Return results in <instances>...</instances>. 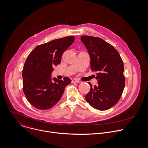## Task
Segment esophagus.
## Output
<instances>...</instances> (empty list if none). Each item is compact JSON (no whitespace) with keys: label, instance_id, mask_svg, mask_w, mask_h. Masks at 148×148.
Wrapping results in <instances>:
<instances>
[{"label":"esophagus","instance_id":"34e87169","mask_svg":"<svg viewBox=\"0 0 148 148\" xmlns=\"http://www.w3.org/2000/svg\"><path fill=\"white\" fill-rule=\"evenodd\" d=\"M72 82H73V83H79L80 81H79L78 79H76V78H74V79L72 80Z\"/></svg>","mask_w":148,"mask_h":148}]
</instances>
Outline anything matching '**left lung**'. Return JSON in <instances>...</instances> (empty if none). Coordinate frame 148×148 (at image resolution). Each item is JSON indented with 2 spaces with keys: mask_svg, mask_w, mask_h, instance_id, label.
Masks as SVG:
<instances>
[{
  "mask_svg": "<svg viewBox=\"0 0 148 148\" xmlns=\"http://www.w3.org/2000/svg\"><path fill=\"white\" fill-rule=\"evenodd\" d=\"M81 40L91 58V69L95 72L98 85H90L86 101L93 108L107 110L119 100L125 84L124 66L118 51L110 44L96 37L82 36Z\"/></svg>",
  "mask_w": 148,
  "mask_h": 148,
  "instance_id": "8db88e82",
  "label": "left lung"
}]
</instances>
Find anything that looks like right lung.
<instances>
[{
  "label": "right lung",
  "mask_w": 148,
  "mask_h": 148,
  "mask_svg": "<svg viewBox=\"0 0 148 148\" xmlns=\"http://www.w3.org/2000/svg\"><path fill=\"white\" fill-rule=\"evenodd\" d=\"M74 40V36L53 40L37 46L28 56L22 71L23 90L27 101L35 108L41 110L52 108L71 83L69 77L60 80L51 76L53 67L60 64L62 53Z\"/></svg>",
  "instance_id": "obj_1"
}]
</instances>
